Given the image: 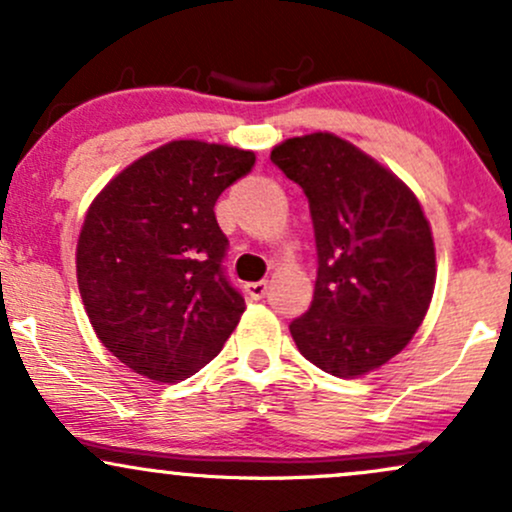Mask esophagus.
<instances>
[{"instance_id":"obj_1","label":"esophagus","mask_w":512,"mask_h":512,"mask_svg":"<svg viewBox=\"0 0 512 512\" xmlns=\"http://www.w3.org/2000/svg\"><path fill=\"white\" fill-rule=\"evenodd\" d=\"M267 289V281H252V284H245V293H248L250 301H262V298L267 296Z\"/></svg>"}]
</instances>
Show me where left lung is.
Returning a JSON list of instances; mask_svg holds the SVG:
<instances>
[{
	"mask_svg": "<svg viewBox=\"0 0 512 512\" xmlns=\"http://www.w3.org/2000/svg\"><path fill=\"white\" fill-rule=\"evenodd\" d=\"M272 163L308 197L317 279L289 330L298 351L339 378L397 356L424 322L436 284L431 226L414 192L327 132L286 139Z\"/></svg>",
	"mask_w": 512,
	"mask_h": 512,
	"instance_id": "1",
	"label": "left lung"
}]
</instances>
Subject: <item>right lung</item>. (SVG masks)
I'll use <instances>...</instances> for the list:
<instances>
[{"label": "right lung", "mask_w": 512, "mask_h": 512, "mask_svg": "<svg viewBox=\"0 0 512 512\" xmlns=\"http://www.w3.org/2000/svg\"><path fill=\"white\" fill-rule=\"evenodd\" d=\"M252 151L180 139L122 170L88 209L76 279L93 330L134 373L178 383L221 351L245 298L214 204Z\"/></svg>", "instance_id": "right-lung-1"}]
</instances>
